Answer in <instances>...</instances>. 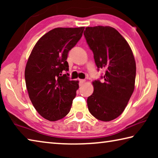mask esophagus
I'll return each mask as SVG.
<instances>
[{
    "instance_id": "obj_1",
    "label": "esophagus",
    "mask_w": 158,
    "mask_h": 158,
    "mask_svg": "<svg viewBox=\"0 0 158 158\" xmlns=\"http://www.w3.org/2000/svg\"><path fill=\"white\" fill-rule=\"evenodd\" d=\"M84 82H85L84 79H80L79 80V85H82L84 84Z\"/></svg>"
}]
</instances>
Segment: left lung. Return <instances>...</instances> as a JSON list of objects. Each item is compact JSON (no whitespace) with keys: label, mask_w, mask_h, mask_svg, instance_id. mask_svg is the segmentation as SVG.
<instances>
[{"label":"left lung","mask_w":158,"mask_h":158,"mask_svg":"<svg viewBox=\"0 0 158 158\" xmlns=\"http://www.w3.org/2000/svg\"><path fill=\"white\" fill-rule=\"evenodd\" d=\"M84 35L93 53L96 66L105 69L103 82H93L94 91L87 99L90 113L102 121L118 117L135 89L136 63L129 44L110 26L86 27Z\"/></svg>","instance_id":"1"}]
</instances>
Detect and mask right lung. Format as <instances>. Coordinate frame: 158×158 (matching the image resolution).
I'll use <instances>...</instances> for the list:
<instances>
[{"label":"right lung","mask_w":158,"mask_h":158,"mask_svg":"<svg viewBox=\"0 0 158 158\" xmlns=\"http://www.w3.org/2000/svg\"><path fill=\"white\" fill-rule=\"evenodd\" d=\"M84 27L56 28L44 35L32 50L25 69L29 98L36 111L50 121L65 117L70 111L79 89L71 81L67 62L68 52L81 39Z\"/></svg>","instance_id":"right-lung-1"}]
</instances>
